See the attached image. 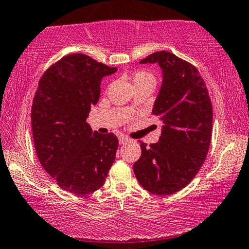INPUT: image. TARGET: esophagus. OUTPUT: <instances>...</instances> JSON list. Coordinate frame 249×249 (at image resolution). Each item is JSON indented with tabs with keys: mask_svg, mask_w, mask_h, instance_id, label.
Masks as SVG:
<instances>
[{
	"mask_svg": "<svg viewBox=\"0 0 249 249\" xmlns=\"http://www.w3.org/2000/svg\"><path fill=\"white\" fill-rule=\"evenodd\" d=\"M129 141H130V138H128L127 136H120V137H119V142H120V144H125V142H128Z\"/></svg>",
	"mask_w": 249,
	"mask_h": 249,
	"instance_id": "1",
	"label": "esophagus"
}]
</instances>
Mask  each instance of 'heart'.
<instances>
[{
  "label": "heart",
  "mask_w": 249,
  "mask_h": 249,
  "mask_svg": "<svg viewBox=\"0 0 249 249\" xmlns=\"http://www.w3.org/2000/svg\"><path fill=\"white\" fill-rule=\"evenodd\" d=\"M131 81L134 84L135 88L141 87V86H146V85H151V86H154L155 85V78L151 72L148 71L139 69L136 70L134 73L131 74Z\"/></svg>",
  "instance_id": "1"
}]
</instances>
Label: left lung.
<instances>
[{
    "label": "left lung",
    "mask_w": 249,
    "mask_h": 249,
    "mask_svg": "<svg viewBox=\"0 0 249 249\" xmlns=\"http://www.w3.org/2000/svg\"><path fill=\"white\" fill-rule=\"evenodd\" d=\"M141 63H159L163 71L152 113L164 125L156 144L141 142L134 172L142 188L165 196L185 188L202 168L212 138V103L205 81L186 60L161 51Z\"/></svg>",
    "instance_id": "obj_1"
}]
</instances>
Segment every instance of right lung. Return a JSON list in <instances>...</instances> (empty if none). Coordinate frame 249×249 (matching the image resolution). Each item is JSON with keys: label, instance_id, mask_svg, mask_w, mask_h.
I'll use <instances>...</instances> for the list:
<instances>
[{"label": "right lung", "instance_id": "add662e5", "mask_svg": "<svg viewBox=\"0 0 249 249\" xmlns=\"http://www.w3.org/2000/svg\"><path fill=\"white\" fill-rule=\"evenodd\" d=\"M115 71L73 53L53 63L37 86L32 107L37 158L68 193L87 195L100 189L115 160L117 136L93 132L86 122L100 98L102 78Z\"/></svg>", "mask_w": 249, "mask_h": 249}]
</instances>
